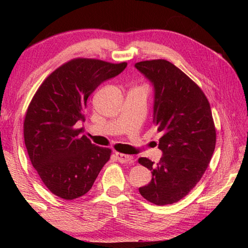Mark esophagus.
Listing matches in <instances>:
<instances>
[{
  "label": "esophagus",
  "instance_id": "1",
  "mask_svg": "<svg viewBox=\"0 0 248 248\" xmlns=\"http://www.w3.org/2000/svg\"><path fill=\"white\" fill-rule=\"evenodd\" d=\"M116 157H117V159H118L120 163H129V164H131V163H133V157L131 156V155L116 152Z\"/></svg>",
  "mask_w": 248,
  "mask_h": 248
}]
</instances>
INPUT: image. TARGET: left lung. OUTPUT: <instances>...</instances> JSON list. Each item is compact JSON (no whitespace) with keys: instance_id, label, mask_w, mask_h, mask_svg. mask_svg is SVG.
<instances>
[{"instance_id":"8db88e82","label":"left lung","mask_w":248,"mask_h":248,"mask_svg":"<svg viewBox=\"0 0 248 248\" xmlns=\"http://www.w3.org/2000/svg\"><path fill=\"white\" fill-rule=\"evenodd\" d=\"M136 68L153 83V124L163 133L157 164L138 159L152 173L139 192L154 204H171L189 194L211 161L217 142L211 108L202 90L170 61H141Z\"/></svg>"}]
</instances>
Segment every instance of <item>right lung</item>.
Masks as SVG:
<instances>
[{
  "label": "right lung",
  "instance_id": "add662e5",
  "mask_svg": "<svg viewBox=\"0 0 248 248\" xmlns=\"http://www.w3.org/2000/svg\"><path fill=\"white\" fill-rule=\"evenodd\" d=\"M127 62L75 58L46 78L29 103L24 139L32 166L53 195L73 200L89 191L111 150L93 144L78 123L89 96L123 72Z\"/></svg>",
  "mask_w": 248,
  "mask_h": 248
}]
</instances>
